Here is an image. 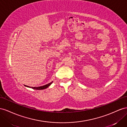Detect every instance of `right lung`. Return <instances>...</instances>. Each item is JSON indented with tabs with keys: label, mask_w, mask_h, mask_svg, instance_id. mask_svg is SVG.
<instances>
[{
	"label": "right lung",
	"mask_w": 127,
	"mask_h": 127,
	"mask_svg": "<svg viewBox=\"0 0 127 127\" xmlns=\"http://www.w3.org/2000/svg\"><path fill=\"white\" fill-rule=\"evenodd\" d=\"M53 81L51 82L50 83H49V84H47L46 85H44V86H40V87H29V86H25L24 85L25 87H29V88H31L32 89H36V90H43V89H45L46 88H47L49 86H50V85H51V84H52Z\"/></svg>",
	"instance_id": "1"
}]
</instances>
